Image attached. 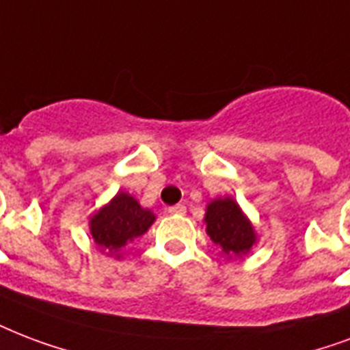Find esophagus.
Instances as JSON below:
<instances>
[{"instance_id":"34e87169","label":"esophagus","mask_w":350,"mask_h":350,"mask_svg":"<svg viewBox=\"0 0 350 350\" xmlns=\"http://www.w3.org/2000/svg\"><path fill=\"white\" fill-rule=\"evenodd\" d=\"M169 213H170V215H185L187 207L183 204L172 205V207H169Z\"/></svg>"}]
</instances>
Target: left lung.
<instances>
[{"instance_id":"obj_1","label":"left lung","mask_w":350,"mask_h":350,"mask_svg":"<svg viewBox=\"0 0 350 350\" xmlns=\"http://www.w3.org/2000/svg\"><path fill=\"white\" fill-rule=\"evenodd\" d=\"M204 222L207 224V234L220 247L228 258L242 257L250 253L257 242V234L252 222L242 213L233 198H217L207 205Z\"/></svg>"}]
</instances>
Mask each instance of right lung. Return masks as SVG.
<instances>
[{
	"mask_svg": "<svg viewBox=\"0 0 350 350\" xmlns=\"http://www.w3.org/2000/svg\"><path fill=\"white\" fill-rule=\"evenodd\" d=\"M156 217L150 209L141 207L128 193H117L110 204L98 209L90 220L92 237L103 252L117 253L128 242L148 231ZM119 258V255H117Z\"/></svg>",
	"mask_w": 350,
	"mask_h": 350,
	"instance_id": "1",
	"label": "right lung"
}]
</instances>
